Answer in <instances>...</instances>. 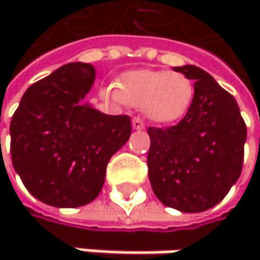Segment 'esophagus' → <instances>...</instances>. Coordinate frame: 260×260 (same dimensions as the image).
Returning a JSON list of instances; mask_svg holds the SVG:
<instances>
[{"label":"esophagus","mask_w":260,"mask_h":260,"mask_svg":"<svg viewBox=\"0 0 260 260\" xmlns=\"http://www.w3.org/2000/svg\"><path fill=\"white\" fill-rule=\"evenodd\" d=\"M132 126H134V129H143L144 128V122L140 117H134L132 119Z\"/></svg>","instance_id":"1"}]
</instances>
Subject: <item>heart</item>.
<instances>
[{
    "label": "heart",
    "instance_id": "1",
    "mask_svg": "<svg viewBox=\"0 0 260 260\" xmlns=\"http://www.w3.org/2000/svg\"><path fill=\"white\" fill-rule=\"evenodd\" d=\"M116 102L143 108L144 114L158 123H172L182 119L194 96V87L181 72L134 71L122 75L117 88L102 91Z\"/></svg>",
    "mask_w": 260,
    "mask_h": 260
}]
</instances>
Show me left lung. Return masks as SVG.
Here are the masks:
<instances>
[{"mask_svg": "<svg viewBox=\"0 0 260 260\" xmlns=\"http://www.w3.org/2000/svg\"><path fill=\"white\" fill-rule=\"evenodd\" d=\"M194 79L192 102L178 125L150 126L149 181L155 196L181 212L220 203L238 181L247 126L235 98L197 66L175 68Z\"/></svg>", "mask_w": 260, "mask_h": 260, "instance_id": "1", "label": "left lung"}]
</instances>
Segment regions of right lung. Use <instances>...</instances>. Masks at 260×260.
<instances>
[{"mask_svg":"<svg viewBox=\"0 0 260 260\" xmlns=\"http://www.w3.org/2000/svg\"><path fill=\"white\" fill-rule=\"evenodd\" d=\"M94 81L87 63H69L28 87L10 123V153L25 188L55 208L93 202L110 158L128 141L129 116H108L81 101Z\"/></svg>","mask_w":260,"mask_h":260,"instance_id":"obj_1","label":"right lung"}]
</instances>
